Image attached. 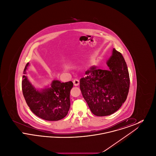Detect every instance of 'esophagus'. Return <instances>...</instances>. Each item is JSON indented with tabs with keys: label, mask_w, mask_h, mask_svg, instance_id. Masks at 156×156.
I'll return each mask as SVG.
<instances>
[{
	"label": "esophagus",
	"mask_w": 156,
	"mask_h": 156,
	"mask_svg": "<svg viewBox=\"0 0 156 156\" xmlns=\"http://www.w3.org/2000/svg\"><path fill=\"white\" fill-rule=\"evenodd\" d=\"M73 83H74V86H78L80 84V81H79V80L75 79V80L73 81Z\"/></svg>",
	"instance_id": "obj_1"
}]
</instances>
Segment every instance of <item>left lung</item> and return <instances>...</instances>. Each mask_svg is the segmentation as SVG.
Masks as SVG:
<instances>
[{
  "label": "left lung",
  "instance_id": "1",
  "mask_svg": "<svg viewBox=\"0 0 156 156\" xmlns=\"http://www.w3.org/2000/svg\"><path fill=\"white\" fill-rule=\"evenodd\" d=\"M106 64L108 69L90 67L80 79L82 96L90 111L98 116L117 111L125 102L129 89V71L121 53L113 48Z\"/></svg>",
  "mask_w": 156,
  "mask_h": 156
}]
</instances>
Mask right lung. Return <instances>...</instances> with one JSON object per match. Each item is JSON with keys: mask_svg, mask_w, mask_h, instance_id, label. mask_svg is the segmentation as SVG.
Returning a JSON list of instances; mask_svg holds the SVG:
<instances>
[{"mask_svg": "<svg viewBox=\"0 0 156 156\" xmlns=\"http://www.w3.org/2000/svg\"><path fill=\"white\" fill-rule=\"evenodd\" d=\"M30 64L24 68L22 78V91L31 111L38 117L48 121H57L67 116L70 108V91L72 81L61 82L53 80L50 87L37 88L27 76Z\"/></svg>", "mask_w": 156, "mask_h": 156, "instance_id": "obj_1", "label": "right lung"}]
</instances>
